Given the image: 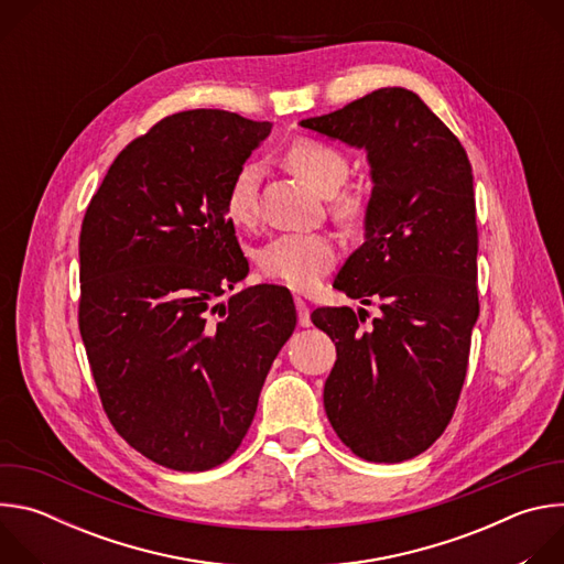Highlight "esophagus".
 <instances>
[{
  "label": "esophagus",
  "mask_w": 564,
  "mask_h": 564,
  "mask_svg": "<svg viewBox=\"0 0 564 564\" xmlns=\"http://www.w3.org/2000/svg\"><path fill=\"white\" fill-rule=\"evenodd\" d=\"M294 303H296V314H299V326H301V328H310V326H312V318H310V307H307V303H305L301 296H296Z\"/></svg>",
  "instance_id": "34e87169"
}]
</instances>
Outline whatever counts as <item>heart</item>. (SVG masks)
Returning a JSON list of instances; mask_svg holds the SVG:
<instances>
[{
    "label": "heart",
    "instance_id": "heart-1",
    "mask_svg": "<svg viewBox=\"0 0 564 564\" xmlns=\"http://www.w3.org/2000/svg\"><path fill=\"white\" fill-rule=\"evenodd\" d=\"M285 160L296 176L326 196H333L348 176L346 158L337 149L316 140H296L288 149ZM259 176L261 170L254 163H246L234 174L225 196V214L234 225L254 220ZM355 212L357 205L352 200L341 205L344 216H352ZM335 261L337 248L333 238L324 234H283L272 238L257 254L259 270L265 276L294 290L314 288Z\"/></svg>",
    "mask_w": 564,
    "mask_h": 564
}]
</instances>
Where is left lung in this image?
<instances>
[{"label": "left lung", "mask_w": 564, "mask_h": 564, "mask_svg": "<svg viewBox=\"0 0 564 564\" xmlns=\"http://www.w3.org/2000/svg\"><path fill=\"white\" fill-rule=\"evenodd\" d=\"M366 151L370 200L364 243L333 288L381 314L318 307L337 361L326 415L368 462H404L448 426L466 377L477 303L473 170L453 131L401 87L377 89L339 111L299 122Z\"/></svg>", "instance_id": "obj_1"}]
</instances>
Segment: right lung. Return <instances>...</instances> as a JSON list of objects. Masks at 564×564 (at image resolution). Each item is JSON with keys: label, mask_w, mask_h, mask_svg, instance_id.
I'll return each mask as SVG.
<instances>
[{"label": "right lung", "mask_w": 564, "mask_h": 564, "mask_svg": "<svg viewBox=\"0 0 564 564\" xmlns=\"http://www.w3.org/2000/svg\"><path fill=\"white\" fill-rule=\"evenodd\" d=\"M220 109L160 120L113 160L79 234V335L113 429L151 462L209 470L243 442L296 326L288 288L254 285L225 196L270 135Z\"/></svg>", "instance_id": "obj_1"}]
</instances>
